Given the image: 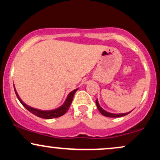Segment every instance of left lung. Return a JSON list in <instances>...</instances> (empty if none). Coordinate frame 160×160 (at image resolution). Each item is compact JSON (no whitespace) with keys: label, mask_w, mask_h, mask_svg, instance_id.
<instances>
[{"label":"left lung","mask_w":160,"mask_h":160,"mask_svg":"<svg viewBox=\"0 0 160 160\" xmlns=\"http://www.w3.org/2000/svg\"><path fill=\"white\" fill-rule=\"evenodd\" d=\"M95 104H96L97 108H98V111L101 112V113H102L103 116H105V117H113V118H116V117H123V116L127 115L130 113V112H132V111H129L128 112V113H110V112L106 111L105 110H104L103 108L101 107L100 104L98 103V99H96V101H95Z\"/></svg>","instance_id":"8db88e82"}]
</instances>
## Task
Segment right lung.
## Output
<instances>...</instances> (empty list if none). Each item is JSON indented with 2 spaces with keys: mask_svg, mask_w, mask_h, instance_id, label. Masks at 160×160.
I'll return each mask as SVG.
<instances>
[{
  "mask_svg": "<svg viewBox=\"0 0 160 160\" xmlns=\"http://www.w3.org/2000/svg\"><path fill=\"white\" fill-rule=\"evenodd\" d=\"M14 90H15L16 95L17 96L18 99L19 100V102H21V104L25 107L28 111H30L31 113L34 114L37 117H40V118H43V119H52V118H57V117H59L61 116L64 115L66 112L68 111V110L69 109L70 106H71V102H72L73 98H74V95L75 94L77 91L78 90V89H74V90L71 91V92L68 95L67 98H66L65 102H64L63 104H62L60 107L56 108V109H53V110H49V111H42V110L38 109V108H34L32 107H30L28 106V104H26L25 102L20 98L19 95H18L17 92H16V89L14 86Z\"/></svg>",
  "mask_w": 160,
  "mask_h": 160,
  "instance_id": "right-lung-1",
  "label": "right lung"
}]
</instances>
